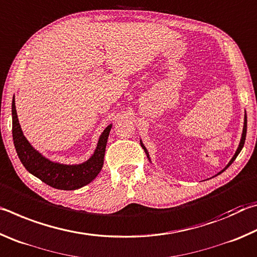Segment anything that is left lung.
I'll list each match as a JSON object with an SVG mask.
<instances>
[{"label": "left lung", "instance_id": "obj_1", "mask_svg": "<svg viewBox=\"0 0 257 257\" xmlns=\"http://www.w3.org/2000/svg\"><path fill=\"white\" fill-rule=\"evenodd\" d=\"M246 132H247V115H246V112H245V116H243V128H242V134H241V138H240V143H239V145H238V149H237V151H236V153H234V155L232 156V159L230 160V162L227 164V167H225L222 171H224L225 169H227L230 164H231L234 160H236V158L238 156V154L240 153V151L242 150V147H243V144H245V139H246ZM141 145H142V147L143 149H144V151H145V153H146V155H147V158H149V160L151 161V158H150V154H149V152H147V150H146V147L144 146V144H143V142L141 141ZM221 171V172H222ZM221 172H219L217 173V175H220Z\"/></svg>", "mask_w": 257, "mask_h": 257}]
</instances>
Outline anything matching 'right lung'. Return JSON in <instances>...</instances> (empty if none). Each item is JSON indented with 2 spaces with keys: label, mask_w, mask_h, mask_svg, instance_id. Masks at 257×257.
I'll use <instances>...</instances> for the list:
<instances>
[{
  "label": "right lung",
  "mask_w": 257,
  "mask_h": 257,
  "mask_svg": "<svg viewBox=\"0 0 257 257\" xmlns=\"http://www.w3.org/2000/svg\"><path fill=\"white\" fill-rule=\"evenodd\" d=\"M112 124L103 130L93 155L80 164H63L45 158L30 145L21 130L17 115L15 96L12 99V136L21 163L32 175L43 182L61 190H75L92 182L102 170L105 147Z\"/></svg>",
  "instance_id": "1"
}]
</instances>
